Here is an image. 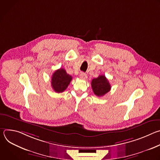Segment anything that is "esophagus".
I'll return each mask as SVG.
<instances>
[{"mask_svg": "<svg viewBox=\"0 0 160 160\" xmlns=\"http://www.w3.org/2000/svg\"><path fill=\"white\" fill-rule=\"evenodd\" d=\"M80 77L82 79H83V80H86L87 78V75L84 73H81L80 75Z\"/></svg>", "mask_w": 160, "mask_h": 160, "instance_id": "obj_1", "label": "esophagus"}]
</instances>
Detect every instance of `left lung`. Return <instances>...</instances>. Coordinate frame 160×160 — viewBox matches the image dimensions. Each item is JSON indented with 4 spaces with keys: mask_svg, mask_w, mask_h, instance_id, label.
I'll return each instance as SVG.
<instances>
[{
    "mask_svg": "<svg viewBox=\"0 0 160 160\" xmlns=\"http://www.w3.org/2000/svg\"><path fill=\"white\" fill-rule=\"evenodd\" d=\"M91 85L94 93L98 97L103 96L111 89L110 83L104 75H99L98 78H94Z\"/></svg>",
    "mask_w": 160,
    "mask_h": 160,
    "instance_id": "left-lung-1",
    "label": "left lung"
}]
</instances>
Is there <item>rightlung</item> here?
Instances as JSON below:
<instances>
[{
	"mask_svg": "<svg viewBox=\"0 0 160 160\" xmlns=\"http://www.w3.org/2000/svg\"><path fill=\"white\" fill-rule=\"evenodd\" d=\"M72 80V77L68 74L63 68H60L52 74L51 85L56 92H62L67 88Z\"/></svg>",
	"mask_w": 160,
	"mask_h": 160,
	"instance_id": "obj_1",
	"label": "right lung"
}]
</instances>
